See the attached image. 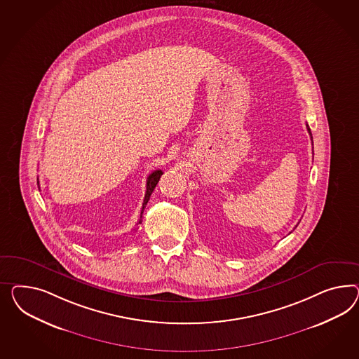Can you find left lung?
I'll list each match as a JSON object with an SVG mask.
<instances>
[{
	"instance_id": "obj_1",
	"label": "left lung",
	"mask_w": 359,
	"mask_h": 359,
	"mask_svg": "<svg viewBox=\"0 0 359 359\" xmlns=\"http://www.w3.org/2000/svg\"><path fill=\"white\" fill-rule=\"evenodd\" d=\"M307 130H309V133H310L311 140H312V133H311V129L310 126H309V124H307Z\"/></svg>"
}]
</instances>
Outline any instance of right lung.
I'll use <instances>...</instances> for the list:
<instances>
[{
  "label": "right lung",
  "instance_id": "1",
  "mask_svg": "<svg viewBox=\"0 0 359 359\" xmlns=\"http://www.w3.org/2000/svg\"><path fill=\"white\" fill-rule=\"evenodd\" d=\"M162 174H163V172H162L161 170H156L154 172H151V174L149 175V177H147V182H146L145 198H144L142 210H141V215H140V221H138V223L142 222V214H144V210H145L146 204H147V201L150 200V196L153 194L155 185L158 184V182H159Z\"/></svg>",
  "mask_w": 359,
  "mask_h": 359
}]
</instances>
